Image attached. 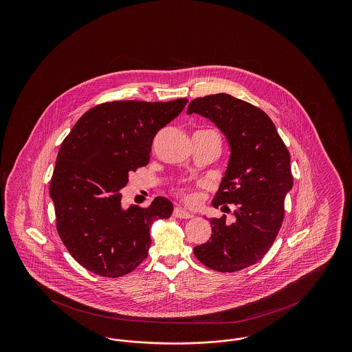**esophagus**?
<instances>
[{
  "mask_svg": "<svg viewBox=\"0 0 352 352\" xmlns=\"http://www.w3.org/2000/svg\"><path fill=\"white\" fill-rule=\"evenodd\" d=\"M173 215L175 217V218L179 219H191L192 218V215L188 212V211H186L184 208H181V207H175L174 208V211H173Z\"/></svg>",
  "mask_w": 352,
  "mask_h": 352,
  "instance_id": "34e87169",
  "label": "esophagus"
}]
</instances>
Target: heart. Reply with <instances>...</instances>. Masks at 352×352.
Masks as SVG:
<instances>
[{"mask_svg":"<svg viewBox=\"0 0 352 352\" xmlns=\"http://www.w3.org/2000/svg\"><path fill=\"white\" fill-rule=\"evenodd\" d=\"M179 194H181V197H182L186 201H194L197 199V195H195L194 192L186 190V188H181V190H179Z\"/></svg>","mask_w":352,"mask_h":352,"instance_id":"obj_1","label":"heart"}]
</instances>
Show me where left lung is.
I'll return each instance as SVG.
<instances>
[{
  "instance_id": "1",
  "label": "left lung",
  "mask_w": 352,
  "mask_h": 352,
  "mask_svg": "<svg viewBox=\"0 0 352 352\" xmlns=\"http://www.w3.org/2000/svg\"><path fill=\"white\" fill-rule=\"evenodd\" d=\"M191 113L210 118L227 137L231 155L212 206L230 211L232 204L236 218L210 219L211 239L194 254L210 269L237 272L260 261L281 228L293 187L290 154L268 115L247 101L208 95L188 104Z\"/></svg>"
}]
</instances>
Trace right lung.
Returning a JSON list of instances; mask_svg holds the SVG:
<instances>
[{
	"label": "right lung",
	"instance_id": "right-lung-1",
	"mask_svg": "<svg viewBox=\"0 0 352 352\" xmlns=\"http://www.w3.org/2000/svg\"><path fill=\"white\" fill-rule=\"evenodd\" d=\"M187 99L118 100L87 111L60 145L50 184L56 230L71 256L89 272L116 278L137 268L151 247V226L173 203L157 197L146 208H122L129 174L146 166L154 135Z\"/></svg>",
	"mask_w": 352,
	"mask_h": 352
}]
</instances>
